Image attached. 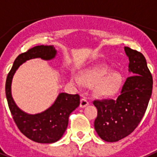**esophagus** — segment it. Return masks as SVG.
Masks as SVG:
<instances>
[{
  "label": "esophagus",
  "instance_id": "esophagus-1",
  "mask_svg": "<svg viewBox=\"0 0 157 157\" xmlns=\"http://www.w3.org/2000/svg\"><path fill=\"white\" fill-rule=\"evenodd\" d=\"M89 102H88V101L87 100V98H82L80 101V107L81 108H84L86 107L87 105H88Z\"/></svg>",
  "mask_w": 157,
  "mask_h": 157
}]
</instances>
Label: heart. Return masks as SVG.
Wrapping results in <instances>:
<instances>
[{
    "mask_svg": "<svg viewBox=\"0 0 157 157\" xmlns=\"http://www.w3.org/2000/svg\"><path fill=\"white\" fill-rule=\"evenodd\" d=\"M72 81L78 87L82 85L95 86L96 93L99 97L109 98L119 91L122 85L123 77L119 72H110L106 67H97L86 71L82 77L73 75Z\"/></svg>",
    "mask_w": 157,
    "mask_h": 157,
    "instance_id": "heart-1",
    "label": "heart"
}]
</instances>
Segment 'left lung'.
Here are the masks:
<instances>
[{"label":"left lung","instance_id":"8db88e82","mask_svg":"<svg viewBox=\"0 0 157 157\" xmlns=\"http://www.w3.org/2000/svg\"><path fill=\"white\" fill-rule=\"evenodd\" d=\"M132 74L124 83L116 100H96L98 109L94 128L102 140L117 142L133 132L143 119L152 92V76L141 52L124 47Z\"/></svg>","mask_w":157,"mask_h":157}]
</instances>
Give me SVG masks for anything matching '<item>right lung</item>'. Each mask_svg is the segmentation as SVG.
<instances>
[{"label": "right lung", "mask_w": 157, "mask_h": 157, "mask_svg": "<svg viewBox=\"0 0 157 157\" xmlns=\"http://www.w3.org/2000/svg\"><path fill=\"white\" fill-rule=\"evenodd\" d=\"M56 50L53 46H37L18 56L6 82V95L10 110L14 122L24 135L39 143H56L66 130L69 116L79 105L78 94L59 93L55 102L44 111L31 115L20 110L14 102L11 94V83L14 73L27 60L41 58L44 60L54 59Z\"/></svg>", "instance_id": "add662e5"}]
</instances>
